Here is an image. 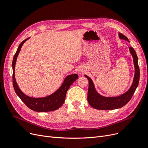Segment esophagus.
Returning <instances> with one entry per match:
<instances>
[{"label": "esophagus", "instance_id": "1", "mask_svg": "<svg viewBox=\"0 0 148 148\" xmlns=\"http://www.w3.org/2000/svg\"><path fill=\"white\" fill-rule=\"evenodd\" d=\"M80 73L84 72V70H83L82 69H80Z\"/></svg>", "mask_w": 148, "mask_h": 148}]
</instances>
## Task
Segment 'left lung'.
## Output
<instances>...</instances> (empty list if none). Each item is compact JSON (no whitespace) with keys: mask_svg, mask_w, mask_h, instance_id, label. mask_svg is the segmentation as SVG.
I'll use <instances>...</instances> for the list:
<instances>
[{"mask_svg":"<svg viewBox=\"0 0 148 148\" xmlns=\"http://www.w3.org/2000/svg\"><path fill=\"white\" fill-rule=\"evenodd\" d=\"M119 36L120 39L129 42L128 38L122 34V33H119ZM129 50L133 56V63H134V79H133L132 85L129 90L120 96L116 97H106L99 95L95 89L92 80L88 76L85 75L89 82L87 100L90 105L93 108L100 109V110H112V109H119L125 106L131 99L138 87V84H139L140 69L138 64V56L135 50L131 47H129Z\"/></svg>","mask_w":148,"mask_h":148,"instance_id":"8db88e82","label":"left lung"}]
</instances>
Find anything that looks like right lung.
I'll return each mask as SVG.
<instances>
[{
	"mask_svg": "<svg viewBox=\"0 0 148 148\" xmlns=\"http://www.w3.org/2000/svg\"><path fill=\"white\" fill-rule=\"evenodd\" d=\"M29 38L23 40L19 45L16 53L13 56L12 62L13 68V85L15 93L20 97L21 101L32 111L36 112H48L56 110L60 108L64 102L68 90L74 81L77 79L78 75L74 74L68 75L64 80L61 86L51 95L43 98H32L27 96L19 88L16 83L15 75V68L17 57L21 50L23 45Z\"/></svg>",
	"mask_w": 148,
	"mask_h": 148,
	"instance_id": "1",
	"label": "right lung"
}]
</instances>
